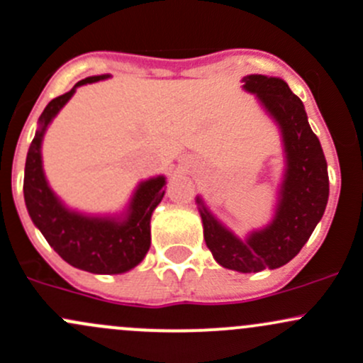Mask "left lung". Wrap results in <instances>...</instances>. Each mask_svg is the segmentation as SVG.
Returning a JSON list of instances; mask_svg holds the SVG:
<instances>
[{
  "label": "left lung",
  "mask_w": 363,
  "mask_h": 363,
  "mask_svg": "<svg viewBox=\"0 0 363 363\" xmlns=\"http://www.w3.org/2000/svg\"><path fill=\"white\" fill-rule=\"evenodd\" d=\"M243 89L259 97L280 125L287 170L280 189V203L273 223L254 231L245 242L236 238L200 203L203 236L213 259L228 269L257 273L280 268L299 254L322 219L329 200V174L318 137L308 123L306 111L297 95L280 78L250 74Z\"/></svg>",
  "instance_id": "8db88e82"
}]
</instances>
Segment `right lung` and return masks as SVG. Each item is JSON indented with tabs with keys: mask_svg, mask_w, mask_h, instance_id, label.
I'll return each instance as SVG.
<instances>
[{
	"mask_svg": "<svg viewBox=\"0 0 363 363\" xmlns=\"http://www.w3.org/2000/svg\"><path fill=\"white\" fill-rule=\"evenodd\" d=\"M108 76H90L60 97L48 102L40 116V128L28 151L24 198L33 223L40 228L53 250L66 262L90 273L114 274L135 268L151 245V213L165 194V177L150 179L137 188L128 216L123 220L85 217L67 211L48 188L41 167V139L52 118L74 94L76 86Z\"/></svg>",
	"mask_w": 363,
	"mask_h": 363,
	"instance_id": "obj_1",
	"label": "right lung"
}]
</instances>
